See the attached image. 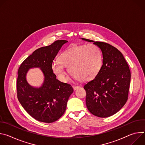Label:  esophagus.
Segmentation results:
<instances>
[{
  "label": "esophagus",
  "instance_id": "obj_1",
  "mask_svg": "<svg viewBox=\"0 0 145 145\" xmlns=\"http://www.w3.org/2000/svg\"><path fill=\"white\" fill-rule=\"evenodd\" d=\"M73 88L74 91H76V89H77L78 88H79V86H74V87H73Z\"/></svg>",
  "mask_w": 145,
  "mask_h": 145
}]
</instances>
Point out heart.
<instances>
[{
    "label": "heart",
    "instance_id": "heart-1",
    "mask_svg": "<svg viewBox=\"0 0 145 145\" xmlns=\"http://www.w3.org/2000/svg\"><path fill=\"white\" fill-rule=\"evenodd\" d=\"M59 61L55 60L52 69L57 78L62 82L67 80L65 67L74 78L81 81L93 79L100 72L103 65V56L99 48L94 44L82 45L62 53Z\"/></svg>",
    "mask_w": 145,
    "mask_h": 145
}]
</instances>
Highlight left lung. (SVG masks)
<instances>
[{
    "instance_id": "left-lung-1",
    "label": "left lung",
    "mask_w": 145,
    "mask_h": 145,
    "mask_svg": "<svg viewBox=\"0 0 145 145\" xmlns=\"http://www.w3.org/2000/svg\"><path fill=\"white\" fill-rule=\"evenodd\" d=\"M97 46L103 54V65L99 74L84 85L86 105L93 115L107 118L118 112L126 103L131 73L122 53L112 45L81 38Z\"/></svg>"
}]
</instances>
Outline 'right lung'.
I'll return each instance as SVG.
<instances>
[{
    "label": "right lung",
    "mask_w": 145,
    "mask_h": 145,
    "mask_svg": "<svg viewBox=\"0 0 145 145\" xmlns=\"http://www.w3.org/2000/svg\"><path fill=\"white\" fill-rule=\"evenodd\" d=\"M68 42L58 40L49 46L37 49L18 69L16 88L19 101L30 116L39 121L52 123L59 119L73 92L72 87L57 80L52 69L54 58ZM32 68H39L43 73L44 82L39 88L31 86L27 81V73Z\"/></svg>",
    "instance_id": "add662e5"
}]
</instances>
